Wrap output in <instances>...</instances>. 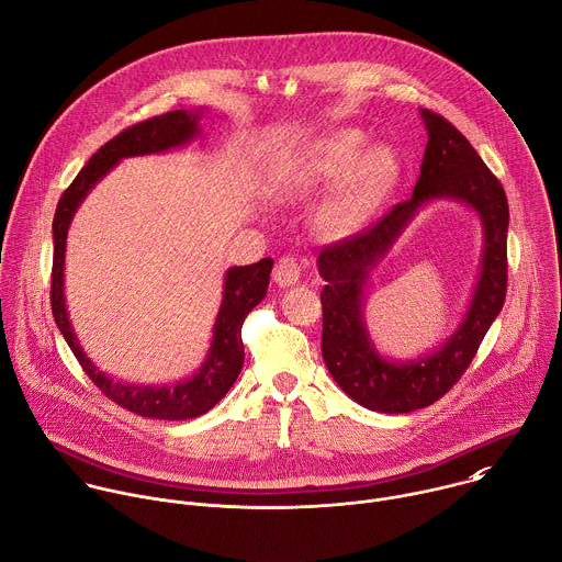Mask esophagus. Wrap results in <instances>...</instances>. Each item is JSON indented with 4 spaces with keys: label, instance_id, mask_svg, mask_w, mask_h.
Instances as JSON below:
<instances>
[{
    "label": "esophagus",
    "instance_id": "esophagus-1",
    "mask_svg": "<svg viewBox=\"0 0 562 562\" xmlns=\"http://www.w3.org/2000/svg\"><path fill=\"white\" fill-rule=\"evenodd\" d=\"M300 278H302V267H300V262H297L295 258L284 256V258H280V260L276 262L273 280H276L278 286H282V289L293 286V284L300 282Z\"/></svg>",
    "mask_w": 562,
    "mask_h": 562
}]
</instances>
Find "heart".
<instances>
[{
  "mask_svg": "<svg viewBox=\"0 0 562 562\" xmlns=\"http://www.w3.org/2000/svg\"><path fill=\"white\" fill-rule=\"evenodd\" d=\"M363 146L366 134L357 127L326 134L276 176L273 192L295 201L344 176L322 216L335 232L357 229L386 203L402 176V158L391 145Z\"/></svg>",
  "mask_w": 562,
  "mask_h": 562,
  "instance_id": "b5f03b06",
  "label": "heart"
}]
</instances>
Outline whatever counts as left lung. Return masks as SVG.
<instances>
[{
    "label": "left lung",
    "instance_id": "8db88e82",
    "mask_svg": "<svg viewBox=\"0 0 562 562\" xmlns=\"http://www.w3.org/2000/svg\"><path fill=\"white\" fill-rule=\"evenodd\" d=\"M419 114L428 143L413 196L372 229L317 256V271L326 282L319 295L324 363L352 402L386 415L426 408L457 384L507 291L509 210L503 184L452 123L424 108ZM437 200L461 202L477 214L484 232L482 271L460 326L432 351L393 360L376 350L362 317L367 280L418 212Z\"/></svg>",
    "mask_w": 562,
    "mask_h": 562
}]
</instances>
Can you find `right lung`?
<instances>
[{"mask_svg":"<svg viewBox=\"0 0 562 562\" xmlns=\"http://www.w3.org/2000/svg\"><path fill=\"white\" fill-rule=\"evenodd\" d=\"M201 119L203 110H173L149 121L136 123L108 140L77 173L72 184L59 199L55 221H53V315L55 322L68 341L70 350L79 359L86 375L101 389L105 397L116 402L119 406L127 408L147 419H162V422H184L194 419L212 411L234 386L238 380L243 361H245V346H243V322L254 306H258L269 286V273L273 269L271 258H262L256 265L247 267H232L225 273L223 286V302L214 322L212 344L210 350L194 372L192 378H184L173 384H130L105 375L103 370L94 366V361L86 355L75 335L70 313L66 306L64 293V269H66V240L70 223L86 201V196L94 190V184L114 169L123 158L130 156H147V154H162L176 147L192 143L201 134Z\"/></svg>","mask_w":562,"mask_h":562,"instance_id":"right-lung-1","label":"right lung"}]
</instances>
